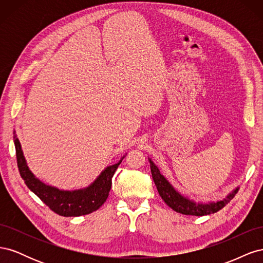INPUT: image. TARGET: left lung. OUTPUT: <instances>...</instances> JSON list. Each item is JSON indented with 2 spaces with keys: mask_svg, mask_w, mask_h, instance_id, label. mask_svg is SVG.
Returning a JSON list of instances; mask_svg holds the SVG:
<instances>
[{
  "mask_svg": "<svg viewBox=\"0 0 263 263\" xmlns=\"http://www.w3.org/2000/svg\"><path fill=\"white\" fill-rule=\"evenodd\" d=\"M150 169L151 174H153V179L155 181V184L159 192V195L161 196L164 203L171 208L173 211L181 213L183 215H193V216H204V215H210L213 213H216L221 210L226 204L230 202V200L235 196L238 192V189H236L233 193H230L226 198L217 202H211L208 204L202 203H195L193 201H190L189 198L182 196L178 191L174 190V187L170 184L162 174L157 168V165L150 160Z\"/></svg>",
  "mask_w": 263,
  "mask_h": 263,
  "instance_id": "1",
  "label": "left lung"
}]
</instances>
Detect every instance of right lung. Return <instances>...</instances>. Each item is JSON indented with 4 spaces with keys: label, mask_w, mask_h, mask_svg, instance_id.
<instances>
[{
    "label": "right lung",
    "mask_w": 263,
    "mask_h": 263,
    "mask_svg": "<svg viewBox=\"0 0 263 263\" xmlns=\"http://www.w3.org/2000/svg\"><path fill=\"white\" fill-rule=\"evenodd\" d=\"M14 144L16 149L17 166L22 179L27 187L34 192L48 208L60 216L76 217L90 214L99 210L108 197L112 178L122 160L109 165L103 171L99 178L90 186L76 191H63L39 181L30 172L23 156L21 144L16 135H14Z\"/></svg>",
    "instance_id": "right-lung-1"
}]
</instances>
